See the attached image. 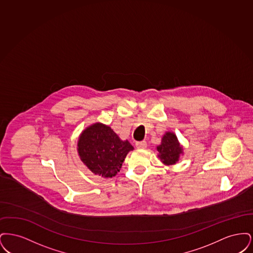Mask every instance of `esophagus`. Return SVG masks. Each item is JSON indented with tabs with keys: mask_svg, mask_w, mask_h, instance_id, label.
Returning a JSON list of instances; mask_svg holds the SVG:
<instances>
[{
	"mask_svg": "<svg viewBox=\"0 0 253 253\" xmlns=\"http://www.w3.org/2000/svg\"><path fill=\"white\" fill-rule=\"evenodd\" d=\"M135 147L137 149H145L147 147V142L143 140V141H138L135 143Z\"/></svg>",
	"mask_w": 253,
	"mask_h": 253,
	"instance_id": "34e87169",
	"label": "esophagus"
}]
</instances>
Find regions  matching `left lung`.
<instances>
[{
    "mask_svg": "<svg viewBox=\"0 0 253 253\" xmlns=\"http://www.w3.org/2000/svg\"><path fill=\"white\" fill-rule=\"evenodd\" d=\"M157 157L160 161L167 166L174 165L178 162L183 155V146L180 144L176 134L172 132H166L161 138V143L157 146Z\"/></svg>",
    "mask_w": 253,
    "mask_h": 253,
    "instance_id": "left-lung-1",
    "label": "left lung"
}]
</instances>
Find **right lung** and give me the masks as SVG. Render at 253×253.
Instances as JSON below:
<instances>
[{
    "label": "right lung",
    "mask_w": 253,
    "mask_h": 253,
    "mask_svg": "<svg viewBox=\"0 0 253 253\" xmlns=\"http://www.w3.org/2000/svg\"><path fill=\"white\" fill-rule=\"evenodd\" d=\"M77 150L83 163L94 174L112 178L121 170L133 147L128 140H121L108 125L96 122L80 134Z\"/></svg>",
    "instance_id": "obj_1"
}]
</instances>
